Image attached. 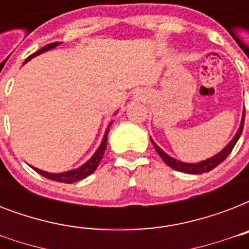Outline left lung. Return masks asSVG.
<instances>
[{
  "label": "left lung",
  "instance_id": "1",
  "mask_svg": "<svg viewBox=\"0 0 249 249\" xmlns=\"http://www.w3.org/2000/svg\"><path fill=\"white\" fill-rule=\"evenodd\" d=\"M244 115H246V112H243L242 123H240V126L239 129H238V132H236V134L234 136V138L229 142L228 146H225V148H222L218 154H216V155L212 156V158H209V159L207 160H203V161H199V163H194V164L183 163V161L173 159V158H170L168 154H165V152H164L163 150H161V148H160L155 142H154V141L151 140V142L152 144H154V147H155L156 151H158V154L160 155V158L163 159L164 163H165L166 165H169L170 168H173V169L178 170V172H183V173H189V174L205 173V172H209V170H212L213 168H216L218 164L222 163V161H224L229 155H230V152L232 151V148H234V146H235L238 140H239L240 134H242V132H243Z\"/></svg>",
  "mask_w": 249,
  "mask_h": 249
}]
</instances>
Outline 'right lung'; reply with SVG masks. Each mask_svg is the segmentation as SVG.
<instances>
[{
  "instance_id": "right-lung-1",
  "label": "right lung",
  "mask_w": 249,
  "mask_h": 249,
  "mask_svg": "<svg viewBox=\"0 0 249 249\" xmlns=\"http://www.w3.org/2000/svg\"><path fill=\"white\" fill-rule=\"evenodd\" d=\"M59 45V42H53V44H49L44 48H41L38 52H36L35 54L32 55H29L27 59H25V63L31 60L32 58L35 56L40 55L42 53L48 52L50 49H54L56 48ZM112 125V121L109 123L107 129H106V133L105 136H103V140H102V143L101 146L98 147V150L94 152V155L90 158L85 164H83L81 166H79L77 169H72V170H67V172H62V173H49V172H45V170H40L37 169V168H33V169L36 170L37 173H40L41 176H44L45 178H49V179H52V181H56V182H64V183H73L76 181H80V179H84L86 178L88 176L93 173L94 170L97 169V166L99 165L101 163L102 158L105 155V151H106V147H107V137H108V132H109V126Z\"/></svg>"
}]
</instances>
